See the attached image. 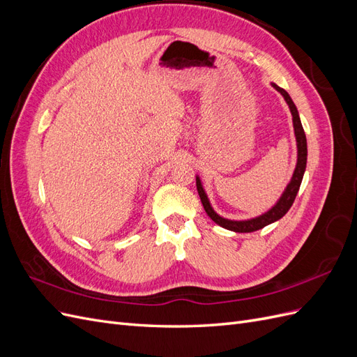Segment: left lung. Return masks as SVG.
I'll return each instance as SVG.
<instances>
[{"instance_id": "8db88e82", "label": "left lung", "mask_w": 357, "mask_h": 357, "mask_svg": "<svg viewBox=\"0 0 357 357\" xmlns=\"http://www.w3.org/2000/svg\"><path fill=\"white\" fill-rule=\"evenodd\" d=\"M273 88L277 89L280 93L283 95V98L286 100V102L289 105L290 113H291V121H294L296 147H298V160H296L294 176H291V180L289 181V185L286 186L283 195L280 197V199L277 201L274 207L269 208L266 213L257 215V218L248 219V220L225 219L213 210L211 204L207 198V193H205V190L202 188V183H201L199 177H197V189H198L199 198H201V202L204 205L205 213L210 215V219L213 222H215L219 226H222V228L234 231V232H253V231H257V229H262L264 226H266L269 223H274L278 219H282L283 215L289 211V208L291 207V204H294V201L296 198V193H298L299 186L302 183V177H304V172H305V167H307V138H305L304 128H302V123H301L296 105L294 104V101H291L289 93L283 88H280V86H277L275 83H273Z\"/></svg>"}]
</instances>
